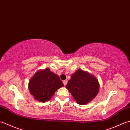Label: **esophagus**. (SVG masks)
Instances as JSON below:
<instances>
[{"instance_id": "1", "label": "esophagus", "mask_w": 130, "mask_h": 130, "mask_svg": "<svg viewBox=\"0 0 130 130\" xmlns=\"http://www.w3.org/2000/svg\"><path fill=\"white\" fill-rule=\"evenodd\" d=\"M67 83H68V81H67V80H63V85H64L65 86L66 85H67Z\"/></svg>"}]
</instances>
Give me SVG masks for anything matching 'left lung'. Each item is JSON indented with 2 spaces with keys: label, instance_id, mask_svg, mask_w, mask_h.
<instances>
[{
  "label": "left lung",
  "instance_id": "left-lung-1",
  "mask_svg": "<svg viewBox=\"0 0 130 130\" xmlns=\"http://www.w3.org/2000/svg\"><path fill=\"white\" fill-rule=\"evenodd\" d=\"M66 87L78 104L89 103L99 93L100 85L95 77L86 71L78 69L74 73Z\"/></svg>",
  "mask_w": 130,
  "mask_h": 130
}]
</instances>
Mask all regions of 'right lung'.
<instances>
[{"label": "right lung", "mask_w": 130, "mask_h": 130, "mask_svg": "<svg viewBox=\"0 0 130 130\" xmlns=\"http://www.w3.org/2000/svg\"><path fill=\"white\" fill-rule=\"evenodd\" d=\"M64 86L58 75L49 68L40 69L30 78L28 87L35 100L45 103L50 100L58 89Z\"/></svg>", "instance_id": "1"}]
</instances>
